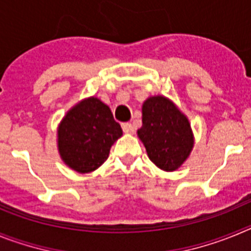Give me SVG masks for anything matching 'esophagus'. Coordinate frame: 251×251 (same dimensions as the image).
Instances as JSON below:
<instances>
[{
  "label": "esophagus",
  "instance_id": "obj_1",
  "mask_svg": "<svg viewBox=\"0 0 251 251\" xmlns=\"http://www.w3.org/2000/svg\"><path fill=\"white\" fill-rule=\"evenodd\" d=\"M122 128H123V132L126 134H133L134 133V127L130 123H123L122 124Z\"/></svg>",
  "mask_w": 251,
  "mask_h": 251
}]
</instances>
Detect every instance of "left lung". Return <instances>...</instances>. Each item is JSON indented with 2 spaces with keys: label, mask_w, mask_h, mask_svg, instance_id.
<instances>
[{
  "label": "left lung",
  "mask_w": 251,
  "mask_h": 251,
  "mask_svg": "<svg viewBox=\"0 0 251 251\" xmlns=\"http://www.w3.org/2000/svg\"><path fill=\"white\" fill-rule=\"evenodd\" d=\"M137 134L151 161L166 172L178 170L190 157L195 143L188 118L163 95L146 99L142 105V127Z\"/></svg>",
  "instance_id": "obj_1"
}]
</instances>
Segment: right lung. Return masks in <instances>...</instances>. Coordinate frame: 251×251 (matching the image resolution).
I'll return each mask as SVG.
<instances>
[{"label":"right lung","instance_id":"right-lung-1","mask_svg":"<svg viewBox=\"0 0 251 251\" xmlns=\"http://www.w3.org/2000/svg\"><path fill=\"white\" fill-rule=\"evenodd\" d=\"M56 136L61 161L79 174H89L106 161L123 130L109 106L97 97H89L66 112Z\"/></svg>","mask_w":251,"mask_h":251}]
</instances>
